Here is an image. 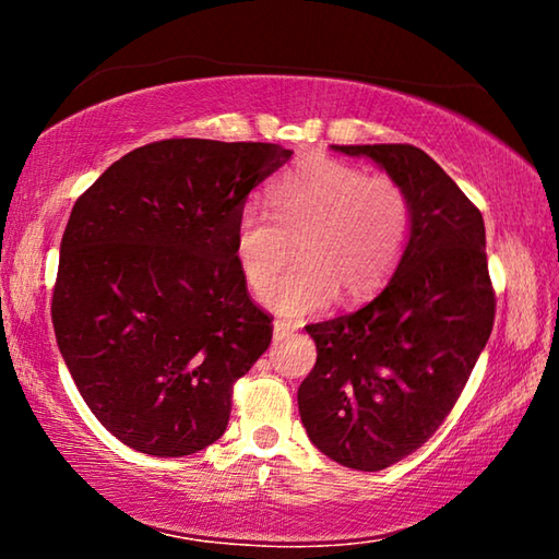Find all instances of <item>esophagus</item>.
Listing matches in <instances>:
<instances>
[{
	"label": "esophagus",
	"instance_id": "34e87169",
	"mask_svg": "<svg viewBox=\"0 0 559 559\" xmlns=\"http://www.w3.org/2000/svg\"><path fill=\"white\" fill-rule=\"evenodd\" d=\"M296 328H298V325L286 323V320H276V323H273V340L288 337L290 333H296Z\"/></svg>",
	"mask_w": 559,
	"mask_h": 559
}]
</instances>
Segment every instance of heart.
Returning <instances> with one entry per match:
<instances>
[{
    "mask_svg": "<svg viewBox=\"0 0 559 559\" xmlns=\"http://www.w3.org/2000/svg\"><path fill=\"white\" fill-rule=\"evenodd\" d=\"M271 214L246 206L234 253L243 281L266 296L299 236V263L271 290L281 316H306L333 300L372 296L402 259L412 204L400 182L333 157H310L269 189Z\"/></svg>",
    "mask_w": 559,
    "mask_h": 559,
    "instance_id": "obj_1",
    "label": "heart"
}]
</instances>
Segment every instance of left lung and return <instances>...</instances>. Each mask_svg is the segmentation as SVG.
<instances>
[{"instance_id":"obj_1","label":"left lung","mask_w":559,"mask_h":559,"mask_svg":"<svg viewBox=\"0 0 559 559\" xmlns=\"http://www.w3.org/2000/svg\"><path fill=\"white\" fill-rule=\"evenodd\" d=\"M365 155L412 204L409 241L365 308L306 325L318 359L298 386L310 441L355 471H382L433 437L493 330L486 226L478 206L414 145H335Z\"/></svg>"}]
</instances>
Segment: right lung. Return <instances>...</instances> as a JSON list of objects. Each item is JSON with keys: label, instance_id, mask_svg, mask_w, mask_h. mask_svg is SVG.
<instances>
[{"label": "right lung", "instance_id": "1", "mask_svg": "<svg viewBox=\"0 0 559 559\" xmlns=\"http://www.w3.org/2000/svg\"><path fill=\"white\" fill-rule=\"evenodd\" d=\"M290 155L271 143L159 140L75 200L53 333L83 402L126 447L189 456L226 431L234 382L273 337L236 263V219Z\"/></svg>", "mask_w": 559, "mask_h": 559}]
</instances>
